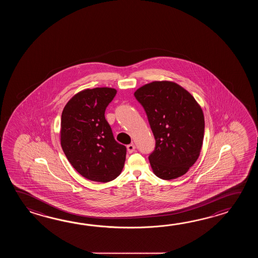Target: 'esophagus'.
I'll list each match as a JSON object with an SVG mask.
<instances>
[{
	"mask_svg": "<svg viewBox=\"0 0 258 258\" xmlns=\"http://www.w3.org/2000/svg\"><path fill=\"white\" fill-rule=\"evenodd\" d=\"M135 149H136V146L134 144H130V145L127 146V151L129 153H133L135 151Z\"/></svg>",
	"mask_w": 258,
	"mask_h": 258,
	"instance_id": "34e87169",
	"label": "esophagus"
}]
</instances>
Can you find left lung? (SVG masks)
I'll use <instances>...</instances> for the list:
<instances>
[{
	"instance_id": "1",
	"label": "left lung",
	"mask_w": 258,
	"mask_h": 258,
	"mask_svg": "<svg viewBox=\"0 0 258 258\" xmlns=\"http://www.w3.org/2000/svg\"><path fill=\"white\" fill-rule=\"evenodd\" d=\"M135 97L148 116L156 147L148 159L154 174L163 180L184 175L196 163L203 145L205 118L186 89L171 81H154Z\"/></svg>"
}]
</instances>
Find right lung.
<instances>
[{
    "label": "right lung",
    "mask_w": 258,
    "mask_h": 258,
    "mask_svg": "<svg viewBox=\"0 0 258 258\" xmlns=\"http://www.w3.org/2000/svg\"><path fill=\"white\" fill-rule=\"evenodd\" d=\"M116 93L115 88L84 89L61 113V148L75 170L90 181H112L124 166L126 148L115 141L105 119V110Z\"/></svg>",
    "instance_id": "add662e5"
}]
</instances>
